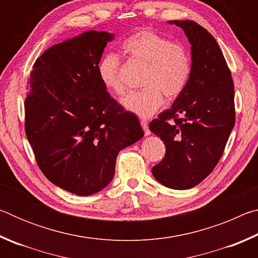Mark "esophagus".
I'll list each match as a JSON object with an SVG mask.
<instances>
[{"label":"esophagus","mask_w":258,"mask_h":258,"mask_svg":"<svg viewBox=\"0 0 258 258\" xmlns=\"http://www.w3.org/2000/svg\"><path fill=\"white\" fill-rule=\"evenodd\" d=\"M140 123H141L142 128H143V131H145V134H146V135H150V130H149V126H148L147 121L141 119V121H140Z\"/></svg>","instance_id":"esophagus-1"}]
</instances>
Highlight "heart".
I'll use <instances>...</instances> for the list:
<instances>
[{"mask_svg": "<svg viewBox=\"0 0 258 258\" xmlns=\"http://www.w3.org/2000/svg\"><path fill=\"white\" fill-rule=\"evenodd\" d=\"M128 59L146 66L140 92L130 94L123 104L128 111L148 118L163 106L165 97L174 101L186 89L192 72L191 55L184 45L150 29H140L126 37L120 45ZM98 76L102 85L123 97L126 87L120 75V59L107 52L98 62Z\"/></svg>", "mask_w": 258, "mask_h": 258, "instance_id": "1", "label": "heart"}]
</instances>
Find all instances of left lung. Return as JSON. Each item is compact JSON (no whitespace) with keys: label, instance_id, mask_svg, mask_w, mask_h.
<instances>
[{"label":"left lung","instance_id":"left-lung-1","mask_svg":"<svg viewBox=\"0 0 258 258\" xmlns=\"http://www.w3.org/2000/svg\"><path fill=\"white\" fill-rule=\"evenodd\" d=\"M191 44L192 72L184 92L149 124L164 141L165 157L152 175L169 189L199 184L215 168L235 121L234 85L211 33L192 20H173Z\"/></svg>","mask_w":258,"mask_h":258}]
</instances>
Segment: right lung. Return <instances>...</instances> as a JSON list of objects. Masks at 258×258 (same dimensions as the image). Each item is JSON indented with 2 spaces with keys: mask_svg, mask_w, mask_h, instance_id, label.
<instances>
[{
  "mask_svg": "<svg viewBox=\"0 0 258 258\" xmlns=\"http://www.w3.org/2000/svg\"><path fill=\"white\" fill-rule=\"evenodd\" d=\"M113 35L89 30L35 61L25 100V131L46 178L77 196L102 190L117 155L143 137L134 113L110 97L98 62Z\"/></svg>",
  "mask_w": 258,
  "mask_h": 258,
  "instance_id": "obj_1",
  "label": "right lung"
}]
</instances>
